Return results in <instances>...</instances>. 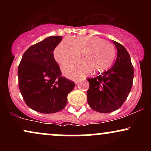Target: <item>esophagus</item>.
I'll return each instance as SVG.
<instances>
[{
    "label": "esophagus",
    "instance_id": "obj_1",
    "mask_svg": "<svg viewBox=\"0 0 151 151\" xmlns=\"http://www.w3.org/2000/svg\"><path fill=\"white\" fill-rule=\"evenodd\" d=\"M74 82H75L76 84H79V82H80V79H75V80H74Z\"/></svg>",
    "mask_w": 151,
    "mask_h": 151
}]
</instances>
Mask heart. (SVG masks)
<instances>
[{
    "label": "heart",
    "instance_id": "obj_1",
    "mask_svg": "<svg viewBox=\"0 0 151 151\" xmlns=\"http://www.w3.org/2000/svg\"><path fill=\"white\" fill-rule=\"evenodd\" d=\"M82 51L84 60L71 62L62 67L64 73L70 77L84 75L91 70L101 73L108 70L116 56L114 46L104 42L96 36L78 38L73 42L71 38L62 40L54 51V58L60 65H64L79 56Z\"/></svg>",
    "mask_w": 151,
    "mask_h": 151
}]
</instances>
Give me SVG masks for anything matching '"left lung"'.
Wrapping results in <instances>:
<instances>
[{
	"instance_id": "8db88e82",
	"label": "left lung",
	"mask_w": 151,
	"mask_h": 151,
	"mask_svg": "<svg viewBox=\"0 0 151 151\" xmlns=\"http://www.w3.org/2000/svg\"><path fill=\"white\" fill-rule=\"evenodd\" d=\"M113 42L118 51L113 67L97 77L87 79L88 104L99 113H110L120 108L133 85L134 70L129 54L120 43Z\"/></svg>"
}]
</instances>
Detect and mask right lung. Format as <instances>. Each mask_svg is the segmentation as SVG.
Wrapping results in <instances>:
<instances>
[{"mask_svg": "<svg viewBox=\"0 0 151 151\" xmlns=\"http://www.w3.org/2000/svg\"><path fill=\"white\" fill-rule=\"evenodd\" d=\"M61 36H50L30 46L18 66V86L27 106L42 114L61 111L67 104V95L75 86L62 76L54 50Z\"/></svg>", "mask_w": 151, "mask_h": 151, "instance_id": "add662e5", "label": "right lung"}]
</instances>
